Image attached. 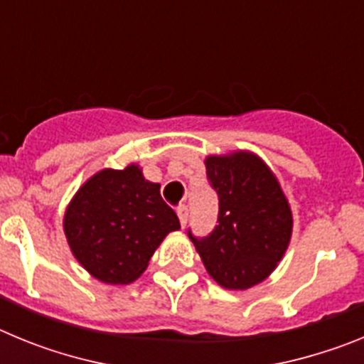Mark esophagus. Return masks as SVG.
<instances>
[{"instance_id":"1","label":"esophagus","mask_w":364,"mask_h":364,"mask_svg":"<svg viewBox=\"0 0 364 364\" xmlns=\"http://www.w3.org/2000/svg\"><path fill=\"white\" fill-rule=\"evenodd\" d=\"M176 215H178V218H180V226L184 228L186 222H188V215H189L188 205H180L178 210H176Z\"/></svg>"}]
</instances>
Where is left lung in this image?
<instances>
[{
  "label": "left lung",
  "mask_w": 364,
  "mask_h": 364,
  "mask_svg": "<svg viewBox=\"0 0 364 364\" xmlns=\"http://www.w3.org/2000/svg\"><path fill=\"white\" fill-rule=\"evenodd\" d=\"M205 173L218 195V226L189 239L211 277L226 290H247L269 277L291 239L288 198L277 176L250 151L210 154Z\"/></svg>",
  "instance_id": "1"
}]
</instances>
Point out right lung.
I'll return each instance as SVG.
<instances>
[{
    "mask_svg": "<svg viewBox=\"0 0 364 364\" xmlns=\"http://www.w3.org/2000/svg\"><path fill=\"white\" fill-rule=\"evenodd\" d=\"M180 230L160 184L142 169H102L76 191L63 217L74 259L105 284H129L146 272L167 233Z\"/></svg>",
    "mask_w": 364,
    "mask_h": 364,
    "instance_id": "right-lung-1",
    "label": "right lung"
}]
</instances>
